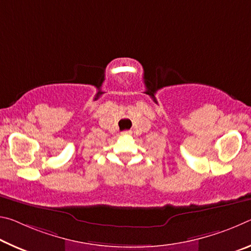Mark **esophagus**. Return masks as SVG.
I'll return each mask as SVG.
<instances>
[{"mask_svg": "<svg viewBox=\"0 0 251 251\" xmlns=\"http://www.w3.org/2000/svg\"><path fill=\"white\" fill-rule=\"evenodd\" d=\"M131 133H132V132H131L130 130H126V131H123V132H121L122 135H130Z\"/></svg>", "mask_w": 251, "mask_h": 251, "instance_id": "obj_1", "label": "esophagus"}]
</instances>
